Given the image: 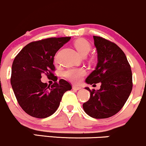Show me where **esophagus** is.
Masks as SVG:
<instances>
[{
    "instance_id": "obj_1",
    "label": "esophagus",
    "mask_w": 146,
    "mask_h": 146,
    "mask_svg": "<svg viewBox=\"0 0 146 146\" xmlns=\"http://www.w3.org/2000/svg\"><path fill=\"white\" fill-rule=\"evenodd\" d=\"M72 88L74 90H81V87H78V86H72Z\"/></svg>"
}]
</instances>
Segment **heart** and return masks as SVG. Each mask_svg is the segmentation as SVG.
<instances>
[{"label":"heart","mask_w":146,"mask_h":146,"mask_svg":"<svg viewBox=\"0 0 146 146\" xmlns=\"http://www.w3.org/2000/svg\"><path fill=\"white\" fill-rule=\"evenodd\" d=\"M74 46L77 52L81 56H86L88 54L91 50V45L90 42L86 39L78 38L74 42ZM86 71L83 68H74L69 69L65 72L64 76L70 81L73 83H79L81 81L82 78L86 75Z\"/></svg>","instance_id":"obj_1"}]
</instances>
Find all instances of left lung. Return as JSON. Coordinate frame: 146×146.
<instances>
[{
    "instance_id": "8db88e82",
    "label": "left lung",
    "mask_w": 146,
    "mask_h": 146,
    "mask_svg": "<svg viewBox=\"0 0 146 146\" xmlns=\"http://www.w3.org/2000/svg\"><path fill=\"white\" fill-rule=\"evenodd\" d=\"M98 63L86 82L94 86L101 83L98 90H86L90 97L83 104L87 114L94 119L112 117L125 104L132 89V74L126 56L117 45L102 37L94 36Z\"/></svg>"
}]
</instances>
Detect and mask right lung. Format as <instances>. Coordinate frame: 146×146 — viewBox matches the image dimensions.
I'll list each match as a JSON object with an SVG mask.
<instances>
[{
	"mask_svg": "<svg viewBox=\"0 0 146 146\" xmlns=\"http://www.w3.org/2000/svg\"><path fill=\"white\" fill-rule=\"evenodd\" d=\"M70 38L54 37L32 42L14 58L11 85L18 103L29 115L38 119L51 116L58 109L63 94L72 89L64 79L52 86L40 81L42 74L55 78L54 57Z\"/></svg>",
	"mask_w": 146,
	"mask_h": 146,
	"instance_id": "right-lung-1",
	"label": "right lung"
}]
</instances>
